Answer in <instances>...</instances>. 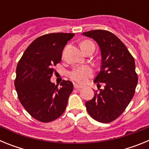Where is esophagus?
<instances>
[{"mask_svg":"<svg viewBox=\"0 0 149 149\" xmlns=\"http://www.w3.org/2000/svg\"><path fill=\"white\" fill-rule=\"evenodd\" d=\"M74 89H77V90H80V89L82 88V86H79V85H77V84H74Z\"/></svg>","mask_w":149,"mask_h":149,"instance_id":"1","label":"esophagus"}]
</instances>
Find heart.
<instances>
[{
  "label": "heart",
  "instance_id": "obj_1",
  "mask_svg": "<svg viewBox=\"0 0 149 149\" xmlns=\"http://www.w3.org/2000/svg\"><path fill=\"white\" fill-rule=\"evenodd\" d=\"M81 49L85 50L90 47H95L91 41L85 40L81 45ZM93 69L88 65H82L77 66L72 69V72L69 73V77L74 82L79 84H84L86 83L88 79L93 76Z\"/></svg>",
  "mask_w": 149,
  "mask_h": 149
}]
</instances>
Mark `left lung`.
Listing matches in <instances>:
<instances>
[{
    "instance_id": "left-lung-1",
    "label": "left lung",
    "mask_w": 149,
    "mask_h": 149,
    "mask_svg": "<svg viewBox=\"0 0 149 149\" xmlns=\"http://www.w3.org/2000/svg\"><path fill=\"white\" fill-rule=\"evenodd\" d=\"M83 35L94 39L101 54V70L94 82L104 89L95 91L92 100L86 101V110L95 120L109 123L125 111L135 93L138 82L135 62L126 46L116 36L103 30H90Z\"/></svg>"
}]
</instances>
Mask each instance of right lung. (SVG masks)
Returning a JSON list of instances; mask_svg holds the SVG:
<instances>
[{
  "label": "right lung",
  "instance_id": "obj_1",
  "mask_svg": "<svg viewBox=\"0 0 149 149\" xmlns=\"http://www.w3.org/2000/svg\"><path fill=\"white\" fill-rule=\"evenodd\" d=\"M74 33H55L41 36L25 50L16 68L15 86L18 99L36 120L50 122L64 113L73 84L51 82L54 66L60 63L63 50Z\"/></svg>",
  "mask_w": 149,
  "mask_h": 149
}]
</instances>
